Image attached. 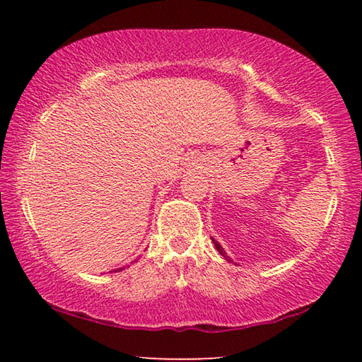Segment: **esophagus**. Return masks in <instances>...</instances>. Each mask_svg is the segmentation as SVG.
Listing matches in <instances>:
<instances>
[{"label":"esophagus","mask_w":362,"mask_h":362,"mask_svg":"<svg viewBox=\"0 0 362 362\" xmlns=\"http://www.w3.org/2000/svg\"><path fill=\"white\" fill-rule=\"evenodd\" d=\"M193 164H194V163H193Z\"/></svg>","instance_id":"obj_1"}]
</instances>
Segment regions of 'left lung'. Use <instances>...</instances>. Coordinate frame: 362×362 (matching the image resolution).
Wrapping results in <instances>:
<instances>
[{
  "label": "left lung",
  "instance_id": "1",
  "mask_svg": "<svg viewBox=\"0 0 362 362\" xmlns=\"http://www.w3.org/2000/svg\"><path fill=\"white\" fill-rule=\"evenodd\" d=\"M212 241H214V246H216V249L218 250V252H220V254H222V255L225 257V259H226V260H228V262H231V260H230V257L225 254V250H223V247H222V246H220V244H218V243H217L216 240H214V238H212Z\"/></svg>",
  "mask_w": 362,
  "mask_h": 362
}]
</instances>
